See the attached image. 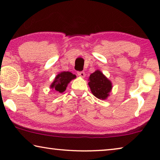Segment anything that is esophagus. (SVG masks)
Listing matches in <instances>:
<instances>
[{
	"mask_svg": "<svg viewBox=\"0 0 160 160\" xmlns=\"http://www.w3.org/2000/svg\"><path fill=\"white\" fill-rule=\"evenodd\" d=\"M78 76L81 77V78H85V72H83V71L78 72Z\"/></svg>",
	"mask_w": 160,
	"mask_h": 160,
	"instance_id": "esophagus-1",
	"label": "esophagus"
}]
</instances>
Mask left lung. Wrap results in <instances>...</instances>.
Wrapping results in <instances>:
<instances>
[{"label": "left lung", "instance_id": "1", "mask_svg": "<svg viewBox=\"0 0 160 160\" xmlns=\"http://www.w3.org/2000/svg\"><path fill=\"white\" fill-rule=\"evenodd\" d=\"M88 81V85L94 97L102 100L107 99L109 97L113 88L112 82L99 70L92 73Z\"/></svg>", "mask_w": 160, "mask_h": 160}]
</instances>
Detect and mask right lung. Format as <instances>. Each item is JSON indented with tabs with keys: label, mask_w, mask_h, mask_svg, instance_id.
<instances>
[{
	"label": "right lung",
	"mask_w": 160,
	"mask_h": 160,
	"mask_svg": "<svg viewBox=\"0 0 160 160\" xmlns=\"http://www.w3.org/2000/svg\"><path fill=\"white\" fill-rule=\"evenodd\" d=\"M75 78H76V75L71 73L70 72H61L56 76L53 82L50 85V88L56 92L62 93L66 90L68 85L70 81Z\"/></svg>",
	"instance_id": "right-lung-1"
}]
</instances>
